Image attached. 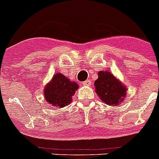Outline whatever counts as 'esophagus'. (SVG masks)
Wrapping results in <instances>:
<instances>
[{"label":"esophagus","instance_id":"obj_1","mask_svg":"<svg viewBox=\"0 0 159 159\" xmlns=\"http://www.w3.org/2000/svg\"><path fill=\"white\" fill-rule=\"evenodd\" d=\"M91 84V80H85L83 82V85H84V86H90Z\"/></svg>","mask_w":159,"mask_h":159}]
</instances>
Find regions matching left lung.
Wrapping results in <instances>:
<instances>
[{"label": "left lung", "mask_w": 159, "mask_h": 159, "mask_svg": "<svg viewBox=\"0 0 159 159\" xmlns=\"http://www.w3.org/2000/svg\"><path fill=\"white\" fill-rule=\"evenodd\" d=\"M94 85L97 95L107 105H119L125 100L126 86L110 72H98V79L95 81Z\"/></svg>", "instance_id": "8db88e82"}]
</instances>
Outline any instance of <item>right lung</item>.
<instances>
[{
  "label": "right lung",
  "instance_id": "obj_1",
  "mask_svg": "<svg viewBox=\"0 0 159 159\" xmlns=\"http://www.w3.org/2000/svg\"><path fill=\"white\" fill-rule=\"evenodd\" d=\"M78 88L77 83L69 80L66 76L57 73L46 85L44 96L46 102L52 106L63 107L71 103L72 97Z\"/></svg>",
  "mask_w": 159,
  "mask_h": 159
}]
</instances>
